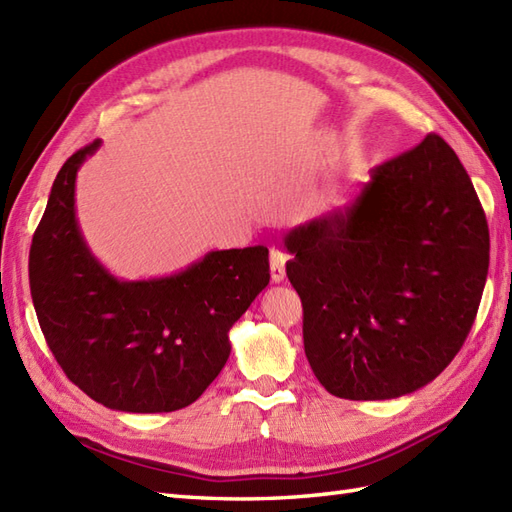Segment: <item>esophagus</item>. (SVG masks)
<instances>
[{
  "label": "esophagus",
  "instance_id": "1",
  "mask_svg": "<svg viewBox=\"0 0 512 512\" xmlns=\"http://www.w3.org/2000/svg\"><path fill=\"white\" fill-rule=\"evenodd\" d=\"M270 277L274 283H281L285 279V255L277 248L270 251Z\"/></svg>",
  "mask_w": 512,
  "mask_h": 512
}]
</instances>
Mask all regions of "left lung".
Instances as JSON below:
<instances>
[{"instance_id": "obj_1", "label": "left lung", "mask_w": 512, "mask_h": 512, "mask_svg": "<svg viewBox=\"0 0 512 512\" xmlns=\"http://www.w3.org/2000/svg\"><path fill=\"white\" fill-rule=\"evenodd\" d=\"M285 248L311 370L346 400L400 398L437 378L489 272L487 216L437 134L374 166L344 209L287 231Z\"/></svg>"}]
</instances>
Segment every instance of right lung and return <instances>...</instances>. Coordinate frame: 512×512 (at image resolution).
Wrapping results in <instances>:
<instances>
[{
  "mask_svg": "<svg viewBox=\"0 0 512 512\" xmlns=\"http://www.w3.org/2000/svg\"><path fill=\"white\" fill-rule=\"evenodd\" d=\"M99 140L75 151L51 186L30 248L38 324L64 374L114 411L192 404L229 359V329L270 281L266 246L212 251L173 277L119 281L88 251L75 177Z\"/></svg>",
  "mask_w": 512,
  "mask_h": 512,
  "instance_id": "1",
  "label": "right lung"
}]
</instances>
